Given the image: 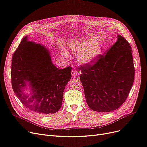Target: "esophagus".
<instances>
[{
	"label": "esophagus",
	"instance_id": "esophagus-1",
	"mask_svg": "<svg viewBox=\"0 0 147 147\" xmlns=\"http://www.w3.org/2000/svg\"><path fill=\"white\" fill-rule=\"evenodd\" d=\"M71 74L73 77H76V76H77V75L78 74V71H76V70H73V71H72L71 72Z\"/></svg>",
	"mask_w": 147,
	"mask_h": 147
}]
</instances>
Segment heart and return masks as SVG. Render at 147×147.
<instances>
[{
	"label": "heart",
	"mask_w": 147,
	"mask_h": 147,
	"mask_svg": "<svg viewBox=\"0 0 147 147\" xmlns=\"http://www.w3.org/2000/svg\"><path fill=\"white\" fill-rule=\"evenodd\" d=\"M69 47L73 50L79 52L78 60L82 63H90L94 61L100 55L103 50V44L101 41H94L92 39H86L69 44ZM63 56L67 55L63 51Z\"/></svg>",
	"instance_id": "1"
}]
</instances>
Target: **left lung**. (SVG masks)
Listing matches in <instances>:
<instances>
[{"label":"left lung","instance_id":"left-lung-1","mask_svg":"<svg viewBox=\"0 0 147 147\" xmlns=\"http://www.w3.org/2000/svg\"><path fill=\"white\" fill-rule=\"evenodd\" d=\"M91 63L79 67L88 106L100 112L117 109L127 98L135 78L131 47L124 37Z\"/></svg>","mask_w":147,"mask_h":147}]
</instances>
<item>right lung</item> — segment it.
Returning <instances> with one entry per match:
<instances>
[{
  "mask_svg": "<svg viewBox=\"0 0 147 147\" xmlns=\"http://www.w3.org/2000/svg\"><path fill=\"white\" fill-rule=\"evenodd\" d=\"M25 36L12 56L11 84L22 103L38 113L58 112L65 87L71 78V67L59 69L52 62L49 51ZM29 81L33 92L29 98L22 89Z\"/></svg>",
  "mask_w": 147,
  "mask_h": 147,
  "instance_id": "right-lung-1",
  "label": "right lung"
}]
</instances>
